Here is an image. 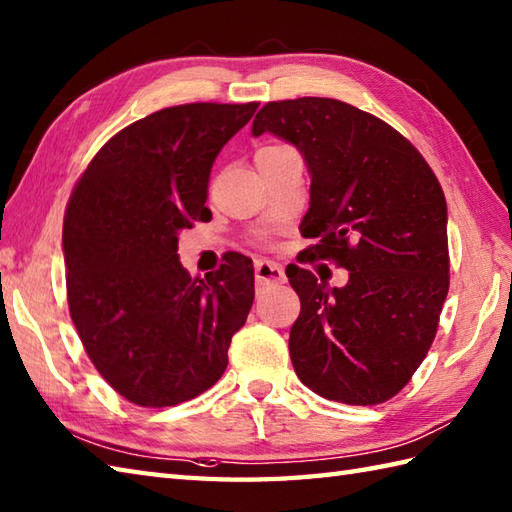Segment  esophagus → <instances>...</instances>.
<instances>
[{
    "label": "esophagus",
    "mask_w": 512,
    "mask_h": 512,
    "mask_svg": "<svg viewBox=\"0 0 512 512\" xmlns=\"http://www.w3.org/2000/svg\"><path fill=\"white\" fill-rule=\"evenodd\" d=\"M255 279L257 284H284L286 275H284V268L275 262H268V259H259L255 262Z\"/></svg>",
    "instance_id": "1"
}]
</instances>
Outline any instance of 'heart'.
<instances>
[{
	"instance_id": "heart-1",
	"label": "heart",
	"mask_w": 512,
	"mask_h": 512,
	"mask_svg": "<svg viewBox=\"0 0 512 512\" xmlns=\"http://www.w3.org/2000/svg\"><path fill=\"white\" fill-rule=\"evenodd\" d=\"M286 151H292V147H288V145H281V143H270V145H264V147H259V149H257L255 162H259V160H266V158H270V156L286 154Z\"/></svg>"
}]
</instances>
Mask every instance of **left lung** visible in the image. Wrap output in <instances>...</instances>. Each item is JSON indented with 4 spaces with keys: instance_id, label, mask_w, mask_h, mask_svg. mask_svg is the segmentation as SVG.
Instances as JSON below:
<instances>
[{
    "instance_id": "obj_1",
    "label": "left lung",
    "mask_w": 512,
    "mask_h": 512,
    "mask_svg": "<svg viewBox=\"0 0 512 512\" xmlns=\"http://www.w3.org/2000/svg\"><path fill=\"white\" fill-rule=\"evenodd\" d=\"M264 132L306 158L310 209L299 228L317 239L310 257L350 270L343 288L306 268L286 270L301 299L292 367L323 398L380 405L424 361L449 292L440 182L394 127L336 99L270 101L253 121V136Z\"/></svg>"
}]
</instances>
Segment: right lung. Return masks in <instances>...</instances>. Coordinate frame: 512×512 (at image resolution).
I'll return each mask as SVG.
<instances>
[{
	"label": "right lung",
	"instance_id": "1",
	"mask_svg": "<svg viewBox=\"0 0 512 512\" xmlns=\"http://www.w3.org/2000/svg\"><path fill=\"white\" fill-rule=\"evenodd\" d=\"M259 103H187L127 125L74 184L63 220L74 328L99 374L140 407L213 387L255 299V270L231 253L191 277L178 233L206 222L211 167Z\"/></svg>",
	"mask_w": 512,
	"mask_h": 512
}]
</instances>
